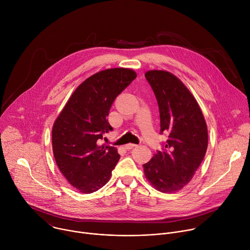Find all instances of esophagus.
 <instances>
[{
  "label": "esophagus",
  "instance_id": "obj_1",
  "mask_svg": "<svg viewBox=\"0 0 250 250\" xmlns=\"http://www.w3.org/2000/svg\"><path fill=\"white\" fill-rule=\"evenodd\" d=\"M135 146H136L133 145V144H128V145H125V148L127 149V150H130V149H132V148L135 147Z\"/></svg>",
  "mask_w": 250,
  "mask_h": 250
}]
</instances>
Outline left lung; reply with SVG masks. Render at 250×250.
I'll use <instances>...</instances> for the list:
<instances>
[{
  "label": "left lung",
  "mask_w": 250,
  "mask_h": 250,
  "mask_svg": "<svg viewBox=\"0 0 250 250\" xmlns=\"http://www.w3.org/2000/svg\"><path fill=\"white\" fill-rule=\"evenodd\" d=\"M146 78L157 100L160 132L168 133L161 151L146 164V179L162 193L181 190L202 163L208 147V128L200 106L175 75L150 70Z\"/></svg>",
  "instance_id": "8db88e82"
}]
</instances>
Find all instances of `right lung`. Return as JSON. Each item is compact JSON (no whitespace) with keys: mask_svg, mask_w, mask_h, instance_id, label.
Masks as SVG:
<instances>
[{"mask_svg":"<svg viewBox=\"0 0 250 250\" xmlns=\"http://www.w3.org/2000/svg\"><path fill=\"white\" fill-rule=\"evenodd\" d=\"M136 78L127 68H112L90 76L70 97L52 127L56 164L67 181L90 194L109 181L120 154L114 146H99L113 130L106 117L115 99Z\"/></svg>","mask_w":250,"mask_h":250,"instance_id":"1","label":"right lung"}]
</instances>
